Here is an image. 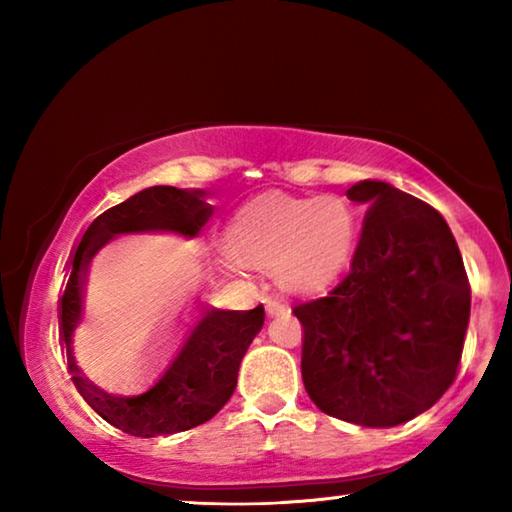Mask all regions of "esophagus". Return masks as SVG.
Returning <instances> with one entry per match:
<instances>
[{
    "mask_svg": "<svg viewBox=\"0 0 512 512\" xmlns=\"http://www.w3.org/2000/svg\"><path fill=\"white\" fill-rule=\"evenodd\" d=\"M264 307H266V316H282V314H287V307L282 305V302H277V300H273V298H266L264 300Z\"/></svg>",
    "mask_w": 512,
    "mask_h": 512,
    "instance_id": "1",
    "label": "esophagus"
}]
</instances>
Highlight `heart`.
<instances>
[{"mask_svg": "<svg viewBox=\"0 0 512 512\" xmlns=\"http://www.w3.org/2000/svg\"><path fill=\"white\" fill-rule=\"evenodd\" d=\"M225 239L246 262H275L282 289L318 293L350 264L357 219L339 198L266 196L232 216Z\"/></svg>", "mask_w": 512, "mask_h": 512, "instance_id": "heart-1", "label": "heart"}]
</instances>
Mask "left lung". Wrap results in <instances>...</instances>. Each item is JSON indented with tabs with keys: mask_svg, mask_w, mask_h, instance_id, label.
<instances>
[{
	"mask_svg": "<svg viewBox=\"0 0 512 512\" xmlns=\"http://www.w3.org/2000/svg\"><path fill=\"white\" fill-rule=\"evenodd\" d=\"M348 198L368 207L350 273L293 314L305 329L302 381L320 411L397 427L454 384L470 323L456 239L431 205L381 180Z\"/></svg>",
	"mask_w": 512,
	"mask_h": 512,
	"instance_id": "obj_1",
	"label": "left lung"
}]
</instances>
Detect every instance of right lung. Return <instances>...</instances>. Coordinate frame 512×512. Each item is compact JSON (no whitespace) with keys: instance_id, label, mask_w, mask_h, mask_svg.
<instances>
[{"instance_id":"obj_1","label":"right lung","mask_w":512,"mask_h":512,"mask_svg":"<svg viewBox=\"0 0 512 512\" xmlns=\"http://www.w3.org/2000/svg\"><path fill=\"white\" fill-rule=\"evenodd\" d=\"M212 212L205 189L146 187L99 214L69 257L65 291L58 300L67 370L83 400L108 424L131 436H169L212 420L235 393L241 359L264 325V307L230 311L198 305L178 341L124 393H110L85 377L74 359V332L83 320L85 271L99 248L117 235L160 232L194 239Z\"/></svg>"}]
</instances>
